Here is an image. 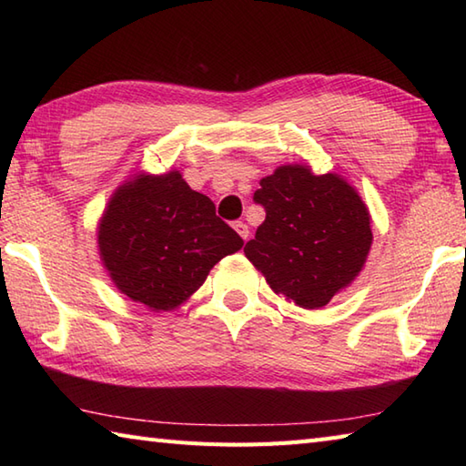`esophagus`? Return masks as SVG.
I'll return each instance as SVG.
<instances>
[{
  "mask_svg": "<svg viewBox=\"0 0 466 466\" xmlns=\"http://www.w3.org/2000/svg\"><path fill=\"white\" fill-rule=\"evenodd\" d=\"M232 228H234L236 232L240 234V238H242V240H248L250 230H248V226H246L244 222H234V224H232Z\"/></svg>",
  "mask_w": 466,
  "mask_h": 466,
  "instance_id": "1",
  "label": "esophagus"
}]
</instances>
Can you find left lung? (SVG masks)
Instances as JSON below:
<instances>
[{
	"label": "left lung",
	"mask_w": 466,
	"mask_h": 466,
	"mask_svg": "<svg viewBox=\"0 0 466 466\" xmlns=\"http://www.w3.org/2000/svg\"><path fill=\"white\" fill-rule=\"evenodd\" d=\"M254 202L266 220L244 254L276 294L314 310L359 276L372 244L370 214L344 177L280 166L262 177Z\"/></svg>",
	"instance_id": "8db88e82"
}]
</instances>
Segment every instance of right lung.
<instances>
[{"label": "right lung", "instance_id": "right-lung-1", "mask_svg": "<svg viewBox=\"0 0 466 466\" xmlns=\"http://www.w3.org/2000/svg\"><path fill=\"white\" fill-rule=\"evenodd\" d=\"M242 238L180 172L140 174L112 194L97 224L100 258L116 289L150 310H174Z\"/></svg>", "mask_w": 466, "mask_h": 466}]
</instances>
